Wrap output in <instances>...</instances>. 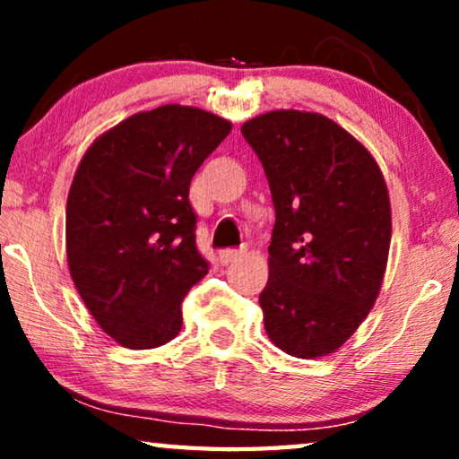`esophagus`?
Returning <instances> with one entry per match:
<instances>
[{
	"label": "esophagus",
	"mask_w": 459,
	"mask_h": 459,
	"mask_svg": "<svg viewBox=\"0 0 459 459\" xmlns=\"http://www.w3.org/2000/svg\"><path fill=\"white\" fill-rule=\"evenodd\" d=\"M242 255H244V250L225 248V250H221V253H219V263H221V265H231V263H236Z\"/></svg>",
	"instance_id": "obj_1"
}]
</instances>
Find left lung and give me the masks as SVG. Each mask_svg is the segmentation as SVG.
<instances>
[{
    "instance_id": "obj_1",
    "label": "left lung",
    "mask_w": 459,
    "mask_h": 459,
    "mask_svg": "<svg viewBox=\"0 0 459 459\" xmlns=\"http://www.w3.org/2000/svg\"><path fill=\"white\" fill-rule=\"evenodd\" d=\"M275 206L267 336L300 359L334 353L378 299L391 247V200L374 156L317 112L272 110L242 125Z\"/></svg>"
}]
</instances>
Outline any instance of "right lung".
<instances>
[{
	"label": "right lung",
	"mask_w": 459,
	"mask_h": 459,
	"mask_svg": "<svg viewBox=\"0 0 459 459\" xmlns=\"http://www.w3.org/2000/svg\"><path fill=\"white\" fill-rule=\"evenodd\" d=\"M231 123L167 104L125 118L87 148L66 200V259L83 303L127 349L181 330V300L209 273L190 181Z\"/></svg>",
	"instance_id": "right-lung-1"
}]
</instances>
